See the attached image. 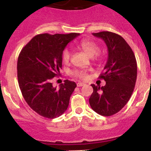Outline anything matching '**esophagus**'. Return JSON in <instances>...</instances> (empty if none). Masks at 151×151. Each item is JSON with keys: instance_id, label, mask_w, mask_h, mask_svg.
Masks as SVG:
<instances>
[{"instance_id": "1", "label": "esophagus", "mask_w": 151, "mask_h": 151, "mask_svg": "<svg viewBox=\"0 0 151 151\" xmlns=\"http://www.w3.org/2000/svg\"><path fill=\"white\" fill-rule=\"evenodd\" d=\"M83 85H85V83H83V82H78V83H77V86H78V87H82Z\"/></svg>"}]
</instances>
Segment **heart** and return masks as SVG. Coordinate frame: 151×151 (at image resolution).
Listing matches in <instances>:
<instances>
[{
	"mask_svg": "<svg viewBox=\"0 0 151 151\" xmlns=\"http://www.w3.org/2000/svg\"><path fill=\"white\" fill-rule=\"evenodd\" d=\"M78 47L85 52L89 57H93L94 60H99L101 59V54L99 51V46L96 42L91 40H83L78 44ZM62 60L63 63H68L71 59V52L68 49H64L62 52ZM71 75L76 78L80 79H85L88 77V73L85 70L75 69L71 72Z\"/></svg>",
	"mask_w": 151,
	"mask_h": 151,
	"instance_id": "b5f03b06",
	"label": "heart"
}]
</instances>
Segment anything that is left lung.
Segmentation results:
<instances>
[{"label":"left lung","instance_id":"left-lung-1","mask_svg":"<svg viewBox=\"0 0 151 151\" xmlns=\"http://www.w3.org/2000/svg\"><path fill=\"white\" fill-rule=\"evenodd\" d=\"M102 38L108 49V59L100 78L104 86L91 85L94 91L89 98L92 110L104 116L114 115L125 106L134 91L137 62L133 50L119 35L111 32L92 33Z\"/></svg>","mask_w":151,"mask_h":151}]
</instances>
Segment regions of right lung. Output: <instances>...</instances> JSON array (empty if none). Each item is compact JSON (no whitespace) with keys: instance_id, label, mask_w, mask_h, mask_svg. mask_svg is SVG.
Returning a JSON list of instances; mask_svg holds the SVG:
<instances>
[{"instance_id":"add662e5","label":"right lung","mask_w":151,"mask_h":151,"mask_svg":"<svg viewBox=\"0 0 151 151\" xmlns=\"http://www.w3.org/2000/svg\"><path fill=\"white\" fill-rule=\"evenodd\" d=\"M78 35V33L37 35L19 55V86L28 105L41 116L54 119L67 110L76 84L65 80L57 89L51 80L62 69L63 50Z\"/></svg>"}]
</instances>
